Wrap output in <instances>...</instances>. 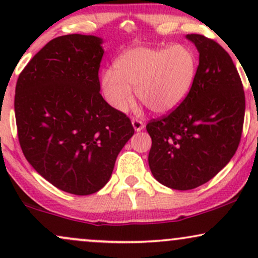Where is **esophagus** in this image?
I'll use <instances>...</instances> for the list:
<instances>
[{
    "mask_svg": "<svg viewBox=\"0 0 258 258\" xmlns=\"http://www.w3.org/2000/svg\"><path fill=\"white\" fill-rule=\"evenodd\" d=\"M132 125H133V128H135V131H142V130L144 128V123L143 121L138 120V119H132Z\"/></svg>",
    "mask_w": 258,
    "mask_h": 258,
    "instance_id": "1",
    "label": "esophagus"
}]
</instances>
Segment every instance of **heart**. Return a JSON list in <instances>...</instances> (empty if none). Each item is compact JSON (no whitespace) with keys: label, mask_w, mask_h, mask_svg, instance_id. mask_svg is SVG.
<instances>
[{"label":"heart","mask_w":258,"mask_h":258,"mask_svg":"<svg viewBox=\"0 0 258 258\" xmlns=\"http://www.w3.org/2000/svg\"><path fill=\"white\" fill-rule=\"evenodd\" d=\"M198 63L188 47H133L115 59L100 79L103 94L115 110L125 111L136 96L156 114L172 111L194 84Z\"/></svg>","instance_id":"1"}]
</instances>
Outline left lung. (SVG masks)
<instances>
[{
	"label": "left lung",
	"mask_w": 258,
	"mask_h": 258,
	"mask_svg": "<svg viewBox=\"0 0 258 258\" xmlns=\"http://www.w3.org/2000/svg\"><path fill=\"white\" fill-rule=\"evenodd\" d=\"M186 38L199 51L194 84L168 115L148 122L149 167L161 184L189 190L214 178L238 149L245 93L232 58L203 35Z\"/></svg>",
	"instance_id": "obj_1"
}]
</instances>
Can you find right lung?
Masks as SVG:
<instances>
[{
    "mask_svg": "<svg viewBox=\"0 0 258 258\" xmlns=\"http://www.w3.org/2000/svg\"><path fill=\"white\" fill-rule=\"evenodd\" d=\"M102 38L65 35L49 41L20 73L14 110L20 147L35 170L60 190L102 189L135 130L99 93Z\"/></svg>",
    "mask_w": 258,
    "mask_h": 258,
    "instance_id": "add662e5",
    "label": "right lung"
}]
</instances>
